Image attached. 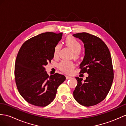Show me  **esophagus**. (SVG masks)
Wrapping results in <instances>:
<instances>
[{"mask_svg": "<svg viewBox=\"0 0 126 126\" xmlns=\"http://www.w3.org/2000/svg\"><path fill=\"white\" fill-rule=\"evenodd\" d=\"M66 79H71V78H72L71 77H70V76H67V75H66Z\"/></svg>", "mask_w": 126, "mask_h": 126, "instance_id": "esophagus-1", "label": "esophagus"}]
</instances>
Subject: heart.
<instances>
[{
  "instance_id": "heart-1",
  "label": "heart",
  "mask_w": 126,
  "mask_h": 126,
  "mask_svg": "<svg viewBox=\"0 0 126 126\" xmlns=\"http://www.w3.org/2000/svg\"><path fill=\"white\" fill-rule=\"evenodd\" d=\"M64 43L67 47H69L72 50L74 58L78 59L80 56V52L82 49L81 43L77 39L71 36H67L65 38ZM60 49L61 45L59 44H58L55 46L53 51V56L54 57L58 56ZM74 67L75 64L70 61L63 60L61 61L59 64V68L61 71L68 74L71 73Z\"/></svg>"
}]
</instances>
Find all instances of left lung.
Wrapping results in <instances>:
<instances>
[{
  "instance_id": "1",
  "label": "left lung",
  "mask_w": 126,
  "mask_h": 126,
  "mask_svg": "<svg viewBox=\"0 0 126 126\" xmlns=\"http://www.w3.org/2000/svg\"><path fill=\"white\" fill-rule=\"evenodd\" d=\"M84 43L85 56L79 65L80 73H87L85 80L78 81L73 96L82 105L91 106L105 98L111 89L114 78L112 61L109 48L102 39L87 32L73 35Z\"/></svg>"
}]
</instances>
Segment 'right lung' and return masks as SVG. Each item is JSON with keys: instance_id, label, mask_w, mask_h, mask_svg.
I'll return each instance as SVG.
<instances>
[{"instance_id": "1", "label": "right lung", "mask_w": 126, "mask_h": 126, "mask_svg": "<svg viewBox=\"0 0 126 126\" xmlns=\"http://www.w3.org/2000/svg\"><path fill=\"white\" fill-rule=\"evenodd\" d=\"M62 36L63 33H41L24 42L17 53L15 83L21 96L33 105L44 107L50 104L58 87L66 79L58 73L49 76L45 68L53 59L54 47Z\"/></svg>"}]
</instances>
